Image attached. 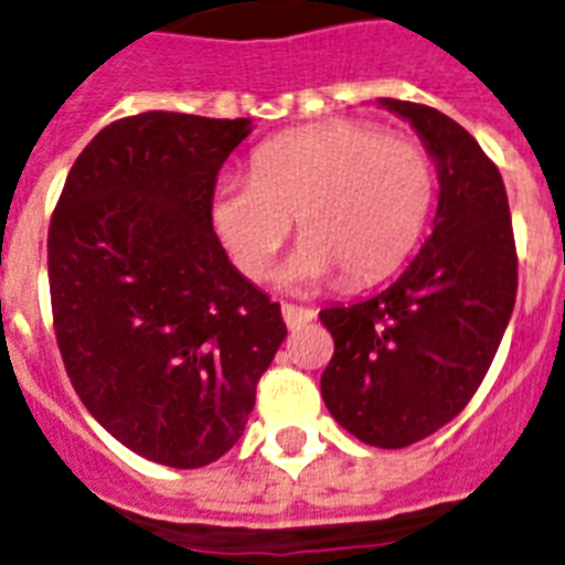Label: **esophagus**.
<instances>
[{"label": "esophagus", "mask_w": 565, "mask_h": 565, "mask_svg": "<svg viewBox=\"0 0 565 565\" xmlns=\"http://www.w3.org/2000/svg\"><path fill=\"white\" fill-rule=\"evenodd\" d=\"M281 316L287 321V327L307 324V321L316 319V310L312 307H298V305H281Z\"/></svg>", "instance_id": "obj_1"}]
</instances>
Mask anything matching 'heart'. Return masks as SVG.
<instances>
[{
    "label": "heart",
    "instance_id": "1",
    "mask_svg": "<svg viewBox=\"0 0 565 565\" xmlns=\"http://www.w3.org/2000/svg\"><path fill=\"white\" fill-rule=\"evenodd\" d=\"M434 198V169L419 143L367 122H319L260 146L253 178H221L212 221L235 267L267 273L290 235L305 232L278 273L290 290L344 273L367 284L391 273L419 238Z\"/></svg>",
    "mask_w": 565,
    "mask_h": 565
}]
</instances>
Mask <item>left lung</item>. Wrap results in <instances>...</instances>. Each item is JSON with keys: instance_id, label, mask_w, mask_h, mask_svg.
I'll return each mask as SVG.
<instances>
[{"instance_id": "8db88e82", "label": "left lung", "mask_w": 565, "mask_h": 565, "mask_svg": "<svg viewBox=\"0 0 565 565\" xmlns=\"http://www.w3.org/2000/svg\"><path fill=\"white\" fill-rule=\"evenodd\" d=\"M436 163L434 230L376 296L319 312L335 341L321 396L373 448H407L468 405L494 362L516 298V249L500 169L436 108L382 97Z\"/></svg>"}]
</instances>
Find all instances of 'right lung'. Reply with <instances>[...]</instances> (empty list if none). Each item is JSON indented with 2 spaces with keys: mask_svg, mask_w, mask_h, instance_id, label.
Masks as SVG:
<instances>
[{
  "mask_svg": "<svg viewBox=\"0 0 565 565\" xmlns=\"http://www.w3.org/2000/svg\"><path fill=\"white\" fill-rule=\"evenodd\" d=\"M253 120L122 117L71 166L49 230L56 344L88 414L129 451L201 468L238 443L281 348V307L212 230V192Z\"/></svg>",
  "mask_w": 565,
  "mask_h": 565,
  "instance_id": "obj_1",
  "label": "right lung"
}]
</instances>
